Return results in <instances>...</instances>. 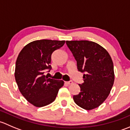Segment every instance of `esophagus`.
<instances>
[{"label":"esophagus","instance_id":"34e87169","mask_svg":"<svg viewBox=\"0 0 130 130\" xmlns=\"http://www.w3.org/2000/svg\"><path fill=\"white\" fill-rule=\"evenodd\" d=\"M65 84H67V85H71V84H73V82L72 81H68V82H65Z\"/></svg>","mask_w":130,"mask_h":130}]
</instances>
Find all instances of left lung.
Returning <instances> with one entry per match:
<instances>
[{
	"mask_svg": "<svg viewBox=\"0 0 130 130\" xmlns=\"http://www.w3.org/2000/svg\"><path fill=\"white\" fill-rule=\"evenodd\" d=\"M66 44L77 61V69L84 73L80 92L73 101L86 110L99 107L111 92L115 73L108 52L98 43L89 41H67Z\"/></svg>",
	"mask_w": 130,
	"mask_h": 130,
	"instance_id": "left-lung-1",
	"label": "left lung"
}]
</instances>
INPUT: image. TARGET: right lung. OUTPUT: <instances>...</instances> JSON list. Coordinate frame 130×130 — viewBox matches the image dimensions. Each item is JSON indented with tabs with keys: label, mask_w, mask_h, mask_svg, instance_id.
<instances>
[{
	"label": "right lung",
	"mask_w": 130,
	"mask_h": 130,
	"mask_svg": "<svg viewBox=\"0 0 130 130\" xmlns=\"http://www.w3.org/2000/svg\"><path fill=\"white\" fill-rule=\"evenodd\" d=\"M65 41L41 40L28 43L22 49L15 62V79L25 99L36 107L53 103L63 80L48 78L44 73L52 69V55Z\"/></svg>",
	"instance_id": "obj_1"
}]
</instances>
